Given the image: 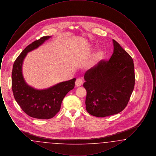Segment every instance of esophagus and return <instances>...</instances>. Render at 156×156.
I'll return each instance as SVG.
<instances>
[{
    "instance_id": "1",
    "label": "esophagus",
    "mask_w": 156,
    "mask_h": 156,
    "mask_svg": "<svg viewBox=\"0 0 156 156\" xmlns=\"http://www.w3.org/2000/svg\"><path fill=\"white\" fill-rule=\"evenodd\" d=\"M82 84H83V81L81 79L78 78L76 80V81H75V86L76 87H81Z\"/></svg>"
}]
</instances>
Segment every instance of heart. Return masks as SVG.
<instances>
[{
  "label": "heart",
  "mask_w": 156,
  "mask_h": 156,
  "mask_svg": "<svg viewBox=\"0 0 156 156\" xmlns=\"http://www.w3.org/2000/svg\"><path fill=\"white\" fill-rule=\"evenodd\" d=\"M103 55H104V52H103V51H102V50H99V51H98V53L97 54V55H96V58H97V59H99V58H102V57L103 56Z\"/></svg>",
  "instance_id": "obj_1"
}]
</instances>
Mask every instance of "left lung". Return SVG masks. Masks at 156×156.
<instances>
[{
	"mask_svg": "<svg viewBox=\"0 0 156 156\" xmlns=\"http://www.w3.org/2000/svg\"><path fill=\"white\" fill-rule=\"evenodd\" d=\"M113 53L109 60H101L84 75L86 109L98 118L122 111L134 87L133 60L117 41L113 40Z\"/></svg>",
	"mask_w": 156,
	"mask_h": 156,
	"instance_id": "1",
	"label": "left lung"
}]
</instances>
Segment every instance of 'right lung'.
I'll return each mask as SVG.
<instances>
[{
    "mask_svg": "<svg viewBox=\"0 0 156 156\" xmlns=\"http://www.w3.org/2000/svg\"><path fill=\"white\" fill-rule=\"evenodd\" d=\"M51 36H44L27 46L15 60L12 74V88L17 103L30 117L36 119L53 118L60 110L67 93L74 89L75 78L62 82L47 89H36L29 86L22 74L23 60L27 54L36 49Z\"/></svg>",
    "mask_w": 156,
    "mask_h": 156,
    "instance_id": "right-lung-1",
    "label": "right lung"
}]
</instances>
